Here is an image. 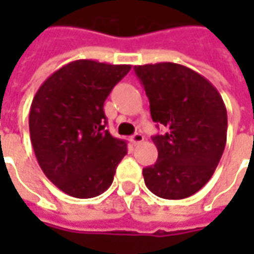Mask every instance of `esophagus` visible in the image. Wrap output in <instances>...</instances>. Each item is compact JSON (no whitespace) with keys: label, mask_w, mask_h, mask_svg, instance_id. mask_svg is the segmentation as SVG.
Returning <instances> with one entry per match:
<instances>
[{"label":"esophagus","mask_w":254,"mask_h":254,"mask_svg":"<svg viewBox=\"0 0 254 254\" xmlns=\"http://www.w3.org/2000/svg\"><path fill=\"white\" fill-rule=\"evenodd\" d=\"M130 141H131L134 145H137V144H140L141 141H144V135H142V134H140V132H135L134 135H131V137H130Z\"/></svg>","instance_id":"34e87169"}]
</instances>
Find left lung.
Instances as JSON below:
<instances>
[{"instance_id":"8db88e82","label":"left lung","mask_w":254,"mask_h":254,"mask_svg":"<svg viewBox=\"0 0 254 254\" xmlns=\"http://www.w3.org/2000/svg\"><path fill=\"white\" fill-rule=\"evenodd\" d=\"M150 100L157 162L142 170L147 188L164 199H184L210 180L226 145L228 113L216 87L184 64L135 66Z\"/></svg>"}]
</instances>
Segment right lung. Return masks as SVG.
<instances>
[{"mask_svg": "<svg viewBox=\"0 0 254 254\" xmlns=\"http://www.w3.org/2000/svg\"><path fill=\"white\" fill-rule=\"evenodd\" d=\"M131 64L79 59L51 74L35 94L29 134L39 167L64 193L87 199L112 185L127 144L106 127L104 100Z\"/></svg>", "mask_w": 254, "mask_h": 254, "instance_id": "right-lung-1", "label": "right lung"}]
</instances>
